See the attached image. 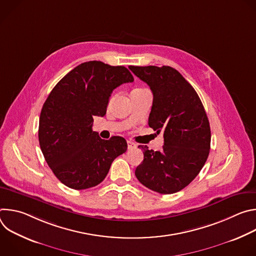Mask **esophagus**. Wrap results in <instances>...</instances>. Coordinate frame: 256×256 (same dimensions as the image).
Returning <instances> with one entry per match:
<instances>
[{"label": "esophagus", "instance_id": "34e87169", "mask_svg": "<svg viewBox=\"0 0 256 256\" xmlns=\"http://www.w3.org/2000/svg\"><path fill=\"white\" fill-rule=\"evenodd\" d=\"M128 148L130 150V149H134V148H136V144L134 142H132V140H128Z\"/></svg>", "mask_w": 256, "mask_h": 256}]
</instances>
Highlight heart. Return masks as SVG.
<instances>
[{
  "mask_svg": "<svg viewBox=\"0 0 256 256\" xmlns=\"http://www.w3.org/2000/svg\"><path fill=\"white\" fill-rule=\"evenodd\" d=\"M136 90H138V89H136Z\"/></svg>",
  "mask_w": 256,
  "mask_h": 256,
  "instance_id": "1",
  "label": "heart"
}]
</instances>
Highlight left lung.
I'll use <instances>...</instances> for the list:
<instances>
[{
    "label": "left lung",
    "mask_w": 256,
    "mask_h": 256,
    "mask_svg": "<svg viewBox=\"0 0 256 256\" xmlns=\"http://www.w3.org/2000/svg\"><path fill=\"white\" fill-rule=\"evenodd\" d=\"M130 70L153 93L149 126L163 134L164 146L154 152L138 146L144 160L134 174L142 186L162 194L188 186L204 167L210 148V128L204 105L194 87L168 66Z\"/></svg>",
    "instance_id": "obj_1"
}]
</instances>
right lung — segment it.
Segmentation results:
<instances>
[{"label":"right lung","instance_id":"add662e5","mask_svg":"<svg viewBox=\"0 0 256 256\" xmlns=\"http://www.w3.org/2000/svg\"><path fill=\"white\" fill-rule=\"evenodd\" d=\"M128 82L134 77L126 66L91 60L68 72L50 93L38 140L46 163L66 186L81 190L98 186L126 151L124 138L102 140L92 126L94 116L106 114L112 91Z\"/></svg>","mask_w":256,"mask_h":256}]
</instances>
